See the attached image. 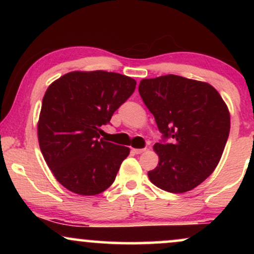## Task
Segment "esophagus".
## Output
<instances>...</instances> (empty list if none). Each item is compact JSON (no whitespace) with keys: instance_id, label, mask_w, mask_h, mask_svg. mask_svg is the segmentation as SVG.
Masks as SVG:
<instances>
[{"instance_id":"esophagus-1","label":"esophagus","mask_w":254,"mask_h":254,"mask_svg":"<svg viewBox=\"0 0 254 254\" xmlns=\"http://www.w3.org/2000/svg\"><path fill=\"white\" fill-rule=\"evenodd\" d=\"M132 151L135 154H142V153H143V151H145V148H142V149H137V148L135 149V148H133Z\"/></svg>"}]
</instances>
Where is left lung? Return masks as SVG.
Listing matches in <instances>:
<instances>
[{
    "instance_id": "8db88e82",
    "label": "left lung",
    "mask_w": 254,
    "mask_h": 254,
    "mask_svg": "<svg viewBox=\"0 0 254 254\" xmlns=\"http://www.w3.org/2000/svg\"><path fill=\"white\" fill-rule=\"evenodd\" d=\"M138 92L162 133L154 145L159 164L148 172L150 182L172 193L192 190L222 156L230 129L228 107L209 83L178 75L144 78ZM167 138L174 142L166 144Z\"/></svg>"
}]
</instances>
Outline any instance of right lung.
<instances>
[{
  "label": "right lung",
  "instance_id": "1",
  "mask_svg": "<svg viewBox=\"0 0 254 254\" xmlns=\"http://www.w3.org/2000/svg\"><path fill=\"white\" fill-rule=\"evenodd\" d=\"M135 88L133 78L104 70L71 71L49 86L38 139L49 168L69 191L94 196L115 182L130 149L100 138V127Z\"/></svg>",
  "mask_w": 254,
  "mask_h": 254
}]
</instances>
